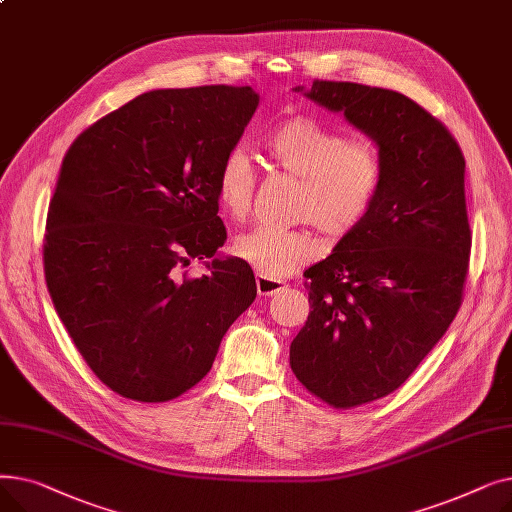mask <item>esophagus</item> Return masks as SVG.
Listing matches in <instances>:
<instances>
[{
  "mask_svg": "<svg viewBox=\"0 0 512 512\" xmlns=\"http://www.w3.org/2000/svg\"><path fill=\"white\" fill-rule=\"evenodd\" d=\"M255 284H257V292L261 294V297H272V294H278L280 290L286 288V282L267 278V276H261V274H257Z\"/></svg>",
  "mask_w": 512,
  "mask_h": 512,
  "instance_id": "34e87169",
  "label": "esophagus"
}]
</instances>
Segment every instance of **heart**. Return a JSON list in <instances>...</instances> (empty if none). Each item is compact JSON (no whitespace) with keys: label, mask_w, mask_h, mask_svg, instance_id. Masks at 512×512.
I'll return each mask as SVG.
<instances>
[{"label":"heart","mask_w":512,"mask_h":512,"mask_svg":"<svg viewBox=\"0 0 512 512\" xmlns=\"http://www.w3.org/2000/svg\"><path fill=\"white\" fill-rule=\"evenodd\" d=\"M274 164L301 178L294 215L330 238L353 234L369 215L384 182V155L371 141L344 139L311 116L278 124L265 139ZM257 174L245 151L224 155L215 174V197L234 220H245L255 199ZM309 224L257 226L234 240V253L267 278H286L319 255Z\"/></svg>","instance_id":"1"}]
</instances>
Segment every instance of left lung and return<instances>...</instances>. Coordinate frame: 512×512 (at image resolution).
I'll use <instances>...</instances> for the list:
<instances>
[{
	"label": "left lung",
	"instance_id": "obj_1",
	"mask_svg": "<svg viewBox=\"0 0 512 512\" xmlns=\"http://www.w3.org/2000/svg\"><path fill=\"white\" fill-rule=\"evenodd\" d=\"M294 91L344 114L386 166L365 222L305 272L311 311L290 344L297 380L351 409L405 384L461 307L471 255L465 157L402 93L336 80Z\"/></svg>",
	"mask_w": 512,
	"mask_h": 512
}]
</instances>
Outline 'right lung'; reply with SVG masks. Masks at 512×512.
<instances>
[{
  "label": "right lung",
  "instance_id": "right-lung-1",
  "mask_svg": "<svg viewBox=\"0 0 512 512\" xmlns=\"http://www.w3.org/2000/svg\"><path fill=\"white\" fill-rule=\"evenodd\" d=\"M259 105L251 87L159 89L70 145L43 242L49 297L78 353L124 398L166 402L199 384L257 294L226 242L215 174ZM213 258L201 279L178 277Z\"/></svg>",
  "mask_w": 512,
  "mask_h": 512
}]
</instances>
